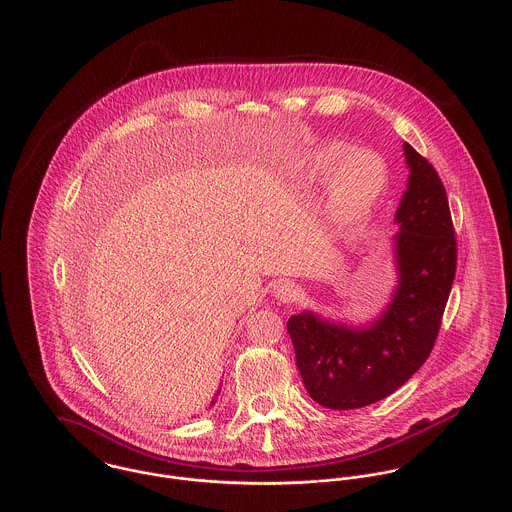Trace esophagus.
Returning a JSON list of instances; mask_svg holds the SVG:
<instances>
[{"label":"esophagus","mask_w":512,"mask_h":512,"mask_svg":"<svg viewBox=\"0 0 512 512\" xmlns=\"http://www.w3.org/2000/svg\"><path fill=\"white\" fill-rule=\"evenodd\" d=\"M274 295L282 303H292L299 297V288L297 284H293L292 280H280L274 284Z\"/></svg>","instance_id":"obj_1"}]
</instances>
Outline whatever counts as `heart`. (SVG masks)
<instances>
[{
	"label": "heart",
	"instance_id": "obj_1",
	"mask_svg": "<svg viewBox=\"0 0 512 512\" xmlns=\"http://www.w3.org/2000/svg\"><path fill=\"white\" fill-rule=\"evenodd\" d=\"M323 222L333 232L353 228L365 219L374 207L386 183V169L378 155L359 151L343 144H331L319 149L309 167L307 179L313 183H325L332 175Z\"/></svg>",
	"mask_w": 512,
	"mask_h": 512
}]
</instances>
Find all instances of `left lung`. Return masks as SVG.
Instances as JSON below:
<instances>
[{"label": "left lung", "mask_w": 512, "mask_h": 512, "mask_svg": "<svg viewBox=\"0 0 512 512\" xmlns=\"http://www.w3.org/2000/svg\"><path fill=\"white\" fill-rule=\"evenodd\" d=\"M408 189L396 211L398 288L368 327L303 311L288 333L307 394L331 410H355L398 390L430 357L457 266L445 187L434 165L404 144Z\"/></svg>", "instance_id": "8db88e82"}]
</instances>
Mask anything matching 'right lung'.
<instances>
[{"mask_svg":"<svg viewBox=\"0 0 512 512\" xmlns=\"http://www.w3.org/2000/svg\"><path fill=\"white\" fill-rule=\"evenodd\" d=\"M220 392V390H219ZM219 392H217V396H219ZM215 402H217V400H215V398H213V402H211V406H213V404H215Z\"/></svg>","mask_w":512,"mask_h":512,"instance_id":"obj_1","label":"right lung"}]
</instances>
